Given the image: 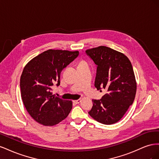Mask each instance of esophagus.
Returning <instances> with one entry per match:
<instances>
[{
  "mask_svg": "<svg viewBox=\"0 0 159 159\" xmlns=\"http://www.w3.org/2000/svg\"><path fill=\"white\" fill-rule=\"evenodd\" d=\"M80 102H81V99H78L74 101V102L75 103H79Z\"/></svg>",
  "mask_w": 159,
  "mask_h": 159,
  "instance_id": "obj_1",
  "label": "esophagus"
}]
</instances>
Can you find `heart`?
I'll list each match as a JSON object with an SVG mask.
<instances>
[{
	"label": "heart",
	"instance_id": "heart-1",
	"mask_svg": "<svg viewBox=\"0 0 159 159\" xmlns=\"http://www.w3.org/2000/svg\"><path fill=\"white\" fill-rule=\"evenodd\" d=\"M79 64H87V63H86V62L84 61H81Z\"/></svg>",
	"mask_w": 159,
	"mask_h": 159
}]
</instances>
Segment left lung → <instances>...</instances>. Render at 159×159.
<instances>
[{
	"mask_svg": "<svg viewBox=\"0 0 159 159\" xmlns=\"http://www.w3.org/2000/svg\"><path fill=\"white\" fill-rule=\"evenodd\" d=\"M97 66L95 87L106 91L101 99H93L88 112L96 121L105 125L118 122L135 98L137 84L133 66L128 57L106 46L85 51Z\"/></svg>",
	"mask_w": 159,
	"mask_h": 159,
	"instance_id": "obj_1",
	"label": "left lung"
}]
</instances>
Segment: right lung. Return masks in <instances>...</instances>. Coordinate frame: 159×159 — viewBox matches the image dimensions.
Wrapping results in <instances>:
<instances>
[{"mask_svg":"<svg viewBox=\"0 0 159 159\" xmlns=\"http://www.w3.org/2000/svg\"><path fill=\"white\" fill-rule=\"evenodd\" d=\"M79 55L78 51L48 50L30 60L23 70L20 88L24 105L38 123L53 126L69 115L71 101L52 95V88L60 84L61 70Z\"/></svg>","mask_w":159,"mask_h":159,"instance_id":"add662e5","label":"right lung"}]
</instances>
